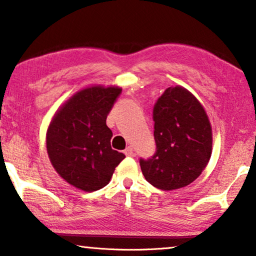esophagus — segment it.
<instances>
[{
  "instance_id": "1",
  "label": "esophagus",
  "mask_w": 256,
  "mask_h": 256,
  "mask_svg": "<svg viewBox=\"0 0 256 256\" xmlns=\"http://www.w3.org/2000/svg\"><path fill=\"white\" fill-rule=\"evenodd\" d=\"M124 154L126 156H134V150H133L132 146H128L124 150Z\"/></svg>"
}]
</instances>
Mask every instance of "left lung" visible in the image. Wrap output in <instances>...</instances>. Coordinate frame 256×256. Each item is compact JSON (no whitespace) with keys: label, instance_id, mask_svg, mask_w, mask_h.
Returning a JSON list of instances; mask_svg holds the SVG:
<instances>
[{"label":"left lung","instance_id":"8db88e82","mask_svg":"<svg viewBox=\"0 0 256 256\" xmlns=\"http://www.w3.org/2000/svg\"><path fill=\"white\" fill-rule=\"evenodd\" d=\"M156 153L140 159L146 181L161 190L190 184L210 160L212 130L206 112L186 89L169 87L153 108Z\"/></svg>","mask_w":256,"mask_h":256}]
</instances>
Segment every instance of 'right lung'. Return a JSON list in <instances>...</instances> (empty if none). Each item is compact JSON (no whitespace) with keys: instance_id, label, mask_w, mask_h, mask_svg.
<instances>
[{"instance_id":"1","label":"right lung","mask_w":256,"mask_h":256,"mask_svg":"<svg viewBox=\"0 0 256 256\" xmlns=\"http://www.w3.org/2000/svg\"><path fill=\"white\" fill-rule=\"evenodd\" d=\"M122 92L118 87L86 88L64 104L50 124L46 147L64 181L84 192L102 189L125 156L111 148L106 117Z\"/></svg>"}]
</instances>
